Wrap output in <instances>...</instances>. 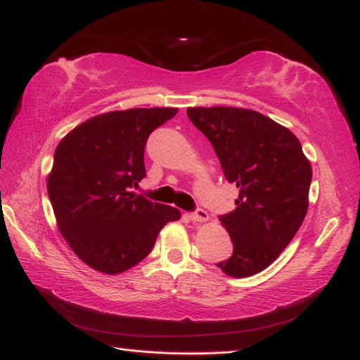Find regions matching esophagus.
<instances>
[{
  "label": "esophagus",
  "mask_w": 360,
  "mask_h": 360,
  "mask_svg": "<svg viewBox=\"0 0 360 360\" xmlns=\"http://www.w3.org/2000/svg\"><path fill=\"white\" fill-rule=\"evenodd\" d=\"M191 219L193 221H206L209 219V214H207V211H205V209L198 207V209H195V211L191 214Z\"/></svg>",
  "instance_id": "34e87169"
}]
</instances>
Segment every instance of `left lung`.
I'll return each mask as SVG.
<instances>
[{
    "mask_svg": "<svg viewBox=\"0 0 360 360\" xmlns=\"http://www.w3.org/2000/svg\"><path fill=\"white\" fill-rule=\"evenodd\" d=\"M187 116L211 141L226 181L239 188L236 209L219 215L233 255L215 264L231 277H250L272 264L302 225L310 162L296 135L253 110L197 107Z\"/></svg>",
    "mask_w": 360,
    "mask_h": 360,
    "instance_id": "1",
    "label": "left lung"
}]
</instances>
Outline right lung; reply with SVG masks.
<instances>
[{
  "label": "right lung",
  "mask_w": 360,
  "mask_h": 360,
  "mask_svg": "<svg viewBox=\"0 0 360 360\" xmlns=\"http://www.w3.org/2000/svg\"><path fill=\"white\" fill-rule=\"evenodd\" d=\"M176 108H132L84 121L60 141L47 181L60 231L82 261L120 274L153 250L176 207L153 202L132 188L146 176L145 146Z\"/></svg>",
  "instance_id": "right-lung-1"
}]
</instances>
